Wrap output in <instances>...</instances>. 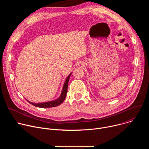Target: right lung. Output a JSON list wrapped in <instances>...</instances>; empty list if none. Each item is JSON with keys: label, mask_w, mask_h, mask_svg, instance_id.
I'll return each instance as SVG.
<instances>
[{"label": "right lung", "mask_w": 149, "mask_h": 149, "mask_svg": "<svg viewBox=\"0 0 149 149\" xmlns=\"http://www.w3.org/2000/svg\"><path fill=\"white\" fill-rule=\"evenodd\" d=\"M71 74H70L68 77L67 78L66 81L64 83V85H63V87L62 88V93L61 95L60 96V97L54 101H49V102H43V103H38V104H35V103H32L31 102H29V101H28L30 104H32L33 105L35 106V107H40V108H49V107H56V106H58L59 105H60L63 101H64L66 96H67V90H68V81L70 79V77Z\"/></svg>", "instance_id": "obj_1"}]
</instances>
